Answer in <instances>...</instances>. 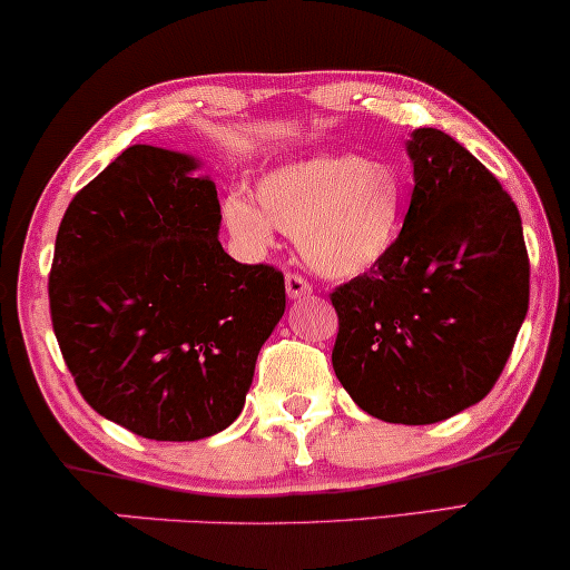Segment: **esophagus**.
<instances>
[{
    "mask_svg": "<svg viewBox=\"0 0 570 570\" xmlns=\"http://www.w3.org/2000/svg\"><path fill=\"white\" fill-rule=\"evenodd\" d=\"M285 293H287V298L298 301V298H306V295L314 293V287H311L306 277H301V275H295V272H291V275H285Z\"/></svg>",
    "mask_w": 570,
    "mask_h": 570,
    "instance_id": "esophagus-1",
    "label": "esophagus"
}]
</instances>
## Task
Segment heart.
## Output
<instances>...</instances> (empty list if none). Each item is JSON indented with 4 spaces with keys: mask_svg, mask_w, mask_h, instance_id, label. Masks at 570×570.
Masks as SVG:
<instances>
[{
    "mask_svg": "<svg viewBox=\"0 0 570 570\" xmlns=\"http://www.w3.org/2000/svg\"><path fill=\"white\" fill-rule=\"evenodd\" d=\"M256 202L230 194L225 228L248 252L272 246L275 228L293 233L308 267L324 277H357L379 267L402 230L404 181L392 163L361 155H314L256 181Z\"/></svg>",
    "mask_w": 570,
    "mask_h": 570,
    "instance_id": "1",
    "label": "heart"
}]
</instances>
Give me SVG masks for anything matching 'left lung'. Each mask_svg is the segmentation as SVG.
Segmentation results:
<instances>
[{
	"label": "left lung",
	"mask_w": 570,
	"mask_h": 570,
	"mask_svg": "<svg viewBox=\"0 0 570 570\" xmlns=\"http://www.w3.org/2000/svg\"><path fill=\"white\" fill-rule=\"evenodd\" d=\"M410 209L384 262L332 293V365L357 407L428 425L501 376L529 308L521 215L498 178L441 129H415Z\"/></svg>",
	"instance_id": "obj_1"
}]
</instances>
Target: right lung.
I'll return each instance as SVG.
<instances>
[{"instance_id":"obj_1","label":"right lung","mask_w":570,"mask_h":570,"mask_svg":"<svg viewBox=\"0 0 570 570\" xmlns=\"http://www.w3.org/2000/svg\"><path fill=\"white\" fill-rule=\"evenodd\" d=\"M194 155L131 145L69 202L51 324L98 415L153 441H199L240 415L285 314L283 272L223 252L215 181Z\"/></svg>"}]
</instances>
